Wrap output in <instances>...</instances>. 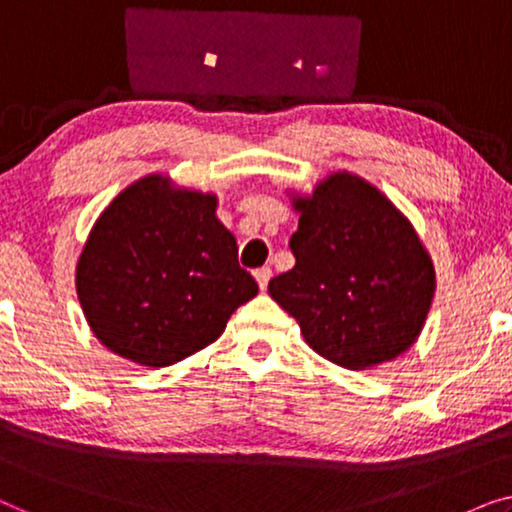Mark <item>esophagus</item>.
Listing matches in <instances>:
<instances>
[{"label": "esophagus", "instance_id": "34e87169", "mask_svg": "<svg viewBox=\"0 0 512 512\" xmlns=\"http://www.w3.org/2000/svg\"><path fill=\"white\" fill-rule=\"evenodd\" d=\"M254 277H256L258 286H261V291H265V289H268V282H270V277H272V270L268 268V265H265V268H258V270L254 272Z\"/></svg>", "mask_w": 512, "mask_h": 512}]
</instances>
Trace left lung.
<instances>
[{"mask_svg": "<svg viewBox=\"0 0 512 512\" xmlns=\"http://www.w3.org/2000/svg\"><path fill=\"white\" fill-rule=\"evenodd\" d=\"M296 265L270 279L307 345L349 370L396 359L422 331L436 272L410 221L368 181L338 172L296 198Z\"/></svg>", "mask_w": 512, "mask_h": 512, "instance_id": "1", "label": "left lung"}]
</instances>
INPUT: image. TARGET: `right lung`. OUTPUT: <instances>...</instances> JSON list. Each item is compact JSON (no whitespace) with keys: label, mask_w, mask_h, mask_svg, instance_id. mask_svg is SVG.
<instances>
[{"label":"right lung","mask_w":512,"mask_h":512,"mask_svg":"<svg viewBox=\"0 0 512 512\" xmlns=\"http://www.w3.org/2000/svg\"><path fill=\"white\" fill-rule=\"evenodd\" d=\"M214 212V195L174 191L160 174L104 209L76 265L83 314L104 347L139 366H172L219 338L256 296Z\"/></svg>","instance_id":"add662e5"}]
</instances>
